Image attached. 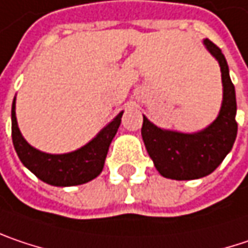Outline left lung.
Listing matches in <instances>:
<instances>
[{
    "mask_svg": "<svg viewBox=\"0 0 248 248\" xmlns=\"http://www.w3.org/2000/svg\"><path fill=\"white\" fill-rule=\"evenodd\" d=\"M204 47L217 61L221 72L223 100L213 123L196 133L165 130L144 115L141 135L156 170L168 179L190 181L210 175L232 151L237 135L236 90L221 50L209 39Z\"/></svg>",
    "mask_w": 248,
    "mask_h": 248,
    "instance_id": "left-lung-1",
    "label": "left lung"
}]
</instances>
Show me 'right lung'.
<instances>
[{
    "label": "right lung",
    "instance_id": "right-lung-1",
    "mask_svg": "<svg viewBox=\"0 0 248 248\" xmlns=\"http://www.w3.org/2000/svg\"><path fill=\"white\" fill-rule=\"evenodd\" d=\"M124 111H120L114 118L100 130V133L86 145L66 154H47L36 150L22 137L16 121L15 98L12 101V142L21 162L35 176L52 186H75L87 184L97 178L104 168V161L108 147L121 124Z\"/></svg>",
    "mask_w": 248,
    "mask_h": 248
}]
</instances>
